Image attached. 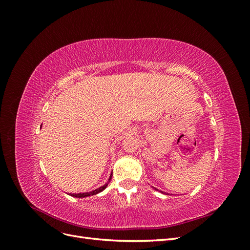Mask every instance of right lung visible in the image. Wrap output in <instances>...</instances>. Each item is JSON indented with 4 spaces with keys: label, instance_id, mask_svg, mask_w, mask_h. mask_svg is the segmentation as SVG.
Here are the masks:
<instances>
[{
    "label": "right lung",
    "instance_id": "obj_1",
    "mask_svg": "<svg viewBox=\"0 0 250 250\" xmlns=\"http://www.w3.org/2000/svg\"><path fill=\"white\" fill-rule=\"evenodd\" d=\"M110 179H111V175H110V177H109V179H108V183L110 181ZM106 187H107V184L102 186V187H100L99 188H96L95 191H92V192H88V193H78V194H70V195L73 196V197H76V198H84V197H87V196H93V195H96V194H98V193L102 192Z\"/></svg>",
    "mask_w": 250,
    "mask_h": 250
}]
</instances>
